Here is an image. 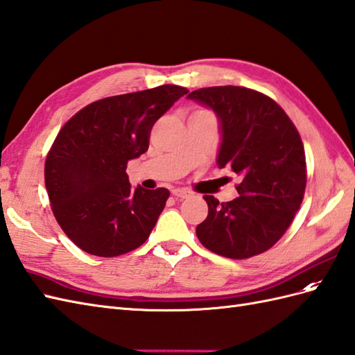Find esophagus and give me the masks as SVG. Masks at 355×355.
I'll return each instance as SVG.
<instances>
[{
	"label": "esophagus",
	"mask_w": 355,
	"mask_h": 355,
	"mask_svg": "<svg viewBox=\"0 0 355 355\" xmlns=\"http://www.w3.org/2000/svg\"><path fill=\"white\" fill-rule=\"evenodd\" d=\"M172 195L177 196V198H190V196H193V192H192V190H189V189L177 187V189H172Z\"/></svg>",
	"instance_id": "esophagus-1"
}]
</instances>
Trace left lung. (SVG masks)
I'll return each mask as SVG.
<instances>
[{"label":"left lung","mask_w":355,"mask_h":355,"mask_svg":"<svg viewBox=\"0 0 355 355\" xmlns=\"http://www.w3.org/2000/svg\"><path fill=\"white\" fill-rule=\"evenodd\" d=\"M219 120L217 166L241 177L239 198L219 202L205 195L207 219L196 226L202 246L217 255L246 259L268 250L302 205L306 156L293 121L275 100L244 87H208L187 96Z\"/></svg>","instance_id":"obj_1"}]
</instances>
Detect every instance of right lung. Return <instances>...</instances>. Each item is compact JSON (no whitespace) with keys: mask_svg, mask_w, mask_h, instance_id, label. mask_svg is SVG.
I'll list each match as a JSON object with an SVG mask.
<instances>
[{"mask_svg":"<svg viewBox=\"0 0 355 355\" xmlns=\"http://www.w3.org/2000/svg\"><path fill=\"white\" fill-rule=\"evenodd\" d=\"M187 93L160 85L106 97L62 125L44 163V184L53 216L79 249L112 258L150 237L169 190L132 189L125 168L148 150L154 123Z\"/></svg>","mask_w":355,"mask_h":355,"instance_id":"right-lung-1","label":"right lung"}]
</instances>
